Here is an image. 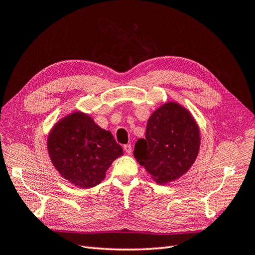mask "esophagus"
<instances>
[{"instance_id":"esophagus-1","label":"esophagus","mask_w":255,"mask_h":255,"mask_svg":"<svg viewBox=\"0 0 255 255\" xmlns=\"http://www.w3.org/2000/svg\"><path fill=\"white\" fill-rule=\"evenodd\" d=\"M123 150H125L128 155H130V153H132V146H130V144H125L123 145Z\"/></svg>"}]
</instances>
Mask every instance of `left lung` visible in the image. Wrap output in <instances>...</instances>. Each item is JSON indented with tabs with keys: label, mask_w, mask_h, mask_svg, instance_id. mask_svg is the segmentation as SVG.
<instances>
[{
	"label": "left lung",
	"mask_w": 255,
	"mask_h": 255,
	"mask_svg": "<svg viewBox=\"0 0 255 255\" xmlns=\"http://www.w3.org/2000/svg\"><path fill=\"white\" fill-rule=\"evenodd\" d=\"M201 144L194 116L177 102H167L154 111L146 123L134 156L153 181L165 185L180 179L194 165Z\"/></svg>",
	"instance_id": "obj_1"
}]
</instances>
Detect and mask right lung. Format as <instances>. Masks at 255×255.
<instances>
[{
	"label": "right lung",
	"instance_id": "obj_1",
	"mask_svg": "<svg viewBox=\"0 0 255 255\" xmlns=\"http://www.w3.org/2000/svg\"><path fill=\"white\" fill-rule=\"evenodd\" d=\"M47 146L58 173L81 188L101 183L113 161L123 154L110 130L81 111L68 114L54 125Z\"/></svg>",
	"mask_w": 255,
	"mask_h": 255
}]
</instances>
